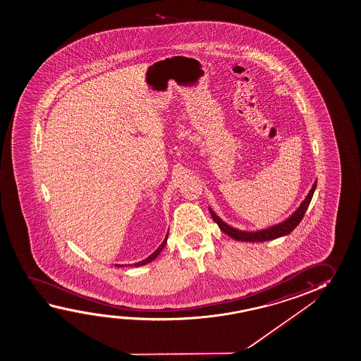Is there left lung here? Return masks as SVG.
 I'll list each match as a JSON object with an SVG mask.
<instances>
[{
  "label": "left lung",
  "mask_w": 361,
  "mask_h": 361,
  "mask_svg": "<svg viewBox=\"0 0 361 361\" xmlns=\"http://www.w3.org/2000/svg\"><path fill=\"white\" fill-rule=\"evenodd\" d=\"M316 184H317V180H315V183L312 184V188L310 189L309 193L305 197V200L301 202V204L296 208L295 212L291 213L286 219H283L280 224L269 226L267 228L258 229V231H240V229L235 228V227L226 224L224 219L218 217L211 207H208V209H209L211 216H212L214 222L218 224L221 231H224L226 235L232 237L233 240H240V242H266V240H276V238H280L283 235H290L292 231L296 228L298 224L302 221L303 216L309 208L310 202L312 200Z\"/></svg>",
  "instance_id": "left-lung-1"
}]
</instances>
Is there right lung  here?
<instances>
[{
  "instance_id": "obj_1",
  "label": "right lung",
  "mask_w": 361,
  "mask_h": 361,
  "mask_svg": "<svg viewBox=\"0 0 361 361\" xmlns=\"http://www.w3.org/2000/svg\"><path fill=\"white\" fill-rule=\"evenodd\" d=\"M168 235H169V232H166V238H164V240L161 242V246L158 247L157 250H155L149 257L145 258V259H143V261H139V262H137V264H115L116 267H124V266H129V267H140V266H144V264H150L152 261H154L155 258L158 257L159 256V253H161V251H163V248L166 247V240H168Z\"/></svg>"
}]
</instances>
